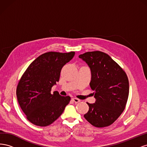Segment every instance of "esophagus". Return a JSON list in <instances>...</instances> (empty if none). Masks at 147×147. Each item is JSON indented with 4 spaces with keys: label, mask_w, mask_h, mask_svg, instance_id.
Segmentation results:
<instances>
[{
    "label": "esophagus",
    "mask_w": 147,
    "mask_h": 147,
    "mask_svg": "<svg viewBox=\"0 0 147 147\" xmlns=\"http://www.w3.org/2000/svg\"><path fill=\"white\" fill-rule=\"evenodd\" d=\"M72 100L75 102V104L78 103V102H80V100L78 99H77V98H72Z\"/></svg>",
    "instance_id": "34e87169"
}]
</instances>
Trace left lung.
<instances>
[{"label": "left lung", "mask_w": 147, "mask_h": 147, "mask_svg": "<svg viewBox=\"0 0 147 147\" xmlns=\"http://www.w3.org/2000/svg\"><path fill=\"white\" fill-rule=\"evenodd\" d=\"M90 69V87L96 101L87 104L88 112L84 117L92 126H110L122 113L129 96V81L126 73L111 57L96 51L79 55Z\"/></svg>", "instance_id": "obj_1"}]
</instances>
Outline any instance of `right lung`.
Wrapping results in <instances>:
<instances>
[{
  "instance_id": "right-lung-1",
  "label": "right lung",
  "mask_w": 147,
  "mask_h": 147,
  "mask_svg": "<svg viewBox=\"0 0 147 147\" xmlns=\"http://www.w3.org/2000/svg\"><path fill=\"white\" fill-rule=\"evenodd\" d=\"M75 52H48L38 56L28 67L18 84L16 96L29 121L38 126L50 125L63 113L70 100L58 92L51 94L59 82L63 67L72 59Z\"/></svg>"
}]
</instances>
